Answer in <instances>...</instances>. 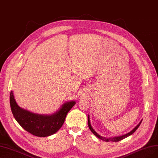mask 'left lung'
I'll list each match as a JSON object with an SVG mask.
<instances>
[{
    "label": "left lung",
    "instance_id": "obj_1",
    "mask_svg": "<svg viewBox=\"0 0 158 158\" xmlns=\"http://www.w3.org/2000/svg\"><path fill=\"white\" fill-rule=\"evenodd\" d=\"M141 122H142V120L140 121V123L138 124V125H137L136 127H135L133 130H132L131 131H130L129 132V133H128V134H127L121 135V136H118V137H111V138L107 139V138H105V137H102V136H100V135H98V134L97 133V132H96L95 131H94V130H93V128H92L91 125V124H90V121H89V115H88V127H89L90 130L92 131V133H93L94 135L97 136L98 138L100 139L101 140H103V141H107V142H108V141H110L117 142V141H121V140L123 139H124V138H126V137H127L130 136V135H131L132 134L134 133V132L136 131V130H137V129L139 128V126H140Z\"/></svg>",
    "mask_w": 158,
    "mask_h": 158
}]
</instances>
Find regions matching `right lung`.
I'll return each instance as SVG.
<instances>
[{
    "mask_svg": "<svg viewBox=\"0 0 158 158\" xmlns=\"http://www.w3.org/2000/svg\"><path fill=\"white\" fill-rule=\"evenodd\" d=\"M10 107L14 117L21 127L37 137H47L58 131L64 123L67 113L76 104L74 101L65 103L60 110L52 115H41L21 108L11 91Z\"/></svg>",
    "mask_w": 158,
    "mask_h": 158,
    "instance_id": "right-lung-1",
    "label": "right lung"
}]
</instances>
